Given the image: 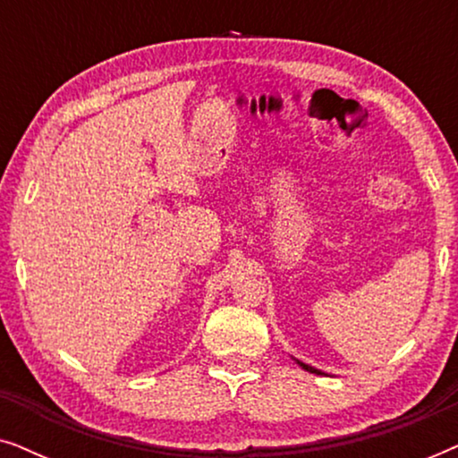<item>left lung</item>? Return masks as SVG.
Segmentation results:
<instances>
[{"instance_id":"left-lung-1","label":"left lung","mask_w":458,"mask_h":458,"mask_svg":"<svg viewBox=\"0 0 458 458\" xmlns=\"http://www.w3.org/2000/svg\"><path fill=\"white\" fill-rule=\"evenodd\" d=\"M298 365L302 367V369H306V371H310V373H317V375H321V371H318V369H315V367H310V365H304V362H300V360H298Z\"/></svg>"}]
</instances>
